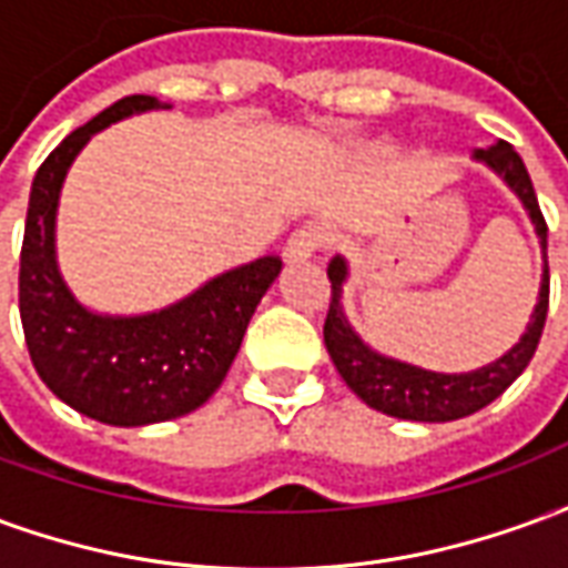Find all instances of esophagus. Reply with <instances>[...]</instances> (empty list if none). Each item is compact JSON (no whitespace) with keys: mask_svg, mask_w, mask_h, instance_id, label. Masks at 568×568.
<instances>
[{"mask_svg":"<svg viewBox=\"0 0 568 568\" xmlns=\"http://www.w3.org/2000/svg\"><path fill=\"white\" fill-rule=\"evenodd\" d=\"M322 246H325V234H322L320 227H301V231H295V234L288 236L283 255L285 261H307L313 258Z\"/></svg>","mask_w":568,"mask_h":568,"instance_id":"1","label":"esophagus"}]
</instances>
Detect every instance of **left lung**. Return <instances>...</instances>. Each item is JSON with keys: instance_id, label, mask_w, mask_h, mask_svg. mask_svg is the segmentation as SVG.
Here are the masks:
<instances>
[{"instance_id": "8db88e82", "label": "left lung", "mask_w": 568, "mask_h": 568, "mask_svg": "<svg viewBox=\"0 0 568 568\" xmlns=\"http://www.w3.org/2000/svg\"><path fill=\"white\" fill-rule=\"evenodd\" d=\"M475 161H484L499 173L520 203L529 212V219L536 224L538 243H541V258H545V273H541V288H538V304L532 310V320L526 325L524 337L496 362H489L484 368L468 371V374H438V371L417 368L398 358L381 356L377 349H371L346 322V313L341 307V292L346 283V261L337 255L328 264V280H332V304L325 316V346L332 356L334 368L344 377L346 386L374 410L389 414L398 419H417V423H450V419L468 417L480 407H487L493 398H499L511 386L529 358L536 356V346L545 332L548 320V224L538 210L536 187L526 173L520 154L508 142H496L489 149H475Z\"/></svg>"}]
</instances>
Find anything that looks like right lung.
<instances>
[{
	"label": "right lung",
	"instance_id": "right-lung-1",
	"mask_svg": "<svg viewBox=\"0 0 568 568\" xmlns=\"http://www.w3.org/2000/svg\"><path fill=\"white\" fill-rule=\"evenodd\" d=\"M151 109L170 105L145 93L124 97L44 158L32 179L20 248V322L32 365L60 402L109 426L163 423L210 402L258 301L283 271L276 255H264L145 316H103L75 301L54 248L57 200L67 170L93 133Z\"/></svg>",
	"mask_w": 568,
	"mask_h": 568
}]
</instances>
